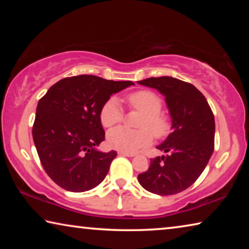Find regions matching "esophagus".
<instances>
[{
  "label": "esophagus",
  "instance_id": "obj_1",
  "mask_svg": "<svg viewBox=\"0 0 249 249\" xmlns=\"http://www.w3.org/2000/svg\"><path fill=\"white\" fill-rule=\"evenodd\" d=\"M119 155L120 156H126V157H134L135 154L133 153H126V151H119Z\"/></svg>",
  "mask_w": 249,
  "mask_h": 249
}]
</instances>
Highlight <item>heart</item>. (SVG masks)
Wrapping results in <instances>:
<instances>
[{
	"instance_id": "1",
	"label": "heart",
	"mask_w": 249,
	"mask_h": 249,
	"mask_svg": "<svg viewBox=\"0 0 249 249\" xmlns=\"http://www.w3.org/2000/svg\"><path fill=\"white\" fill-rule=\"evenodd\" d=\"M128 103L135 109L144 113L140 122V130H130L124 127L112 129L107 135V142L112 148L135 153L149 146L156 137H165L170 130V121L161 111L162 102L159 96L148 90L134 92L128 95ZM124 116L119 100L108 99L100 112V120L104 127H112L122 122Z\"/></svg>"
}]
</instances>
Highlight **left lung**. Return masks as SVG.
<instances>
[{
	"label": "left lung",
	"instance_id": "1",
	"mask_svg": "<svg viewBox=\"0 0 249 249\" xmlns=\"http://www.w3.org/2000/svg\"><path fill=\"white\" fill-rule=\"evenodd\" d=\"M137 82L165 96L172 122V133L157 146L169 155L151 158L148 170L138 175V181L155 195H176L196 182L213 154V112L204 95L191 83L172 77Z\"/></svg>",
	"mask_w": 249,
	"mask_h": 249
}]
</instances>
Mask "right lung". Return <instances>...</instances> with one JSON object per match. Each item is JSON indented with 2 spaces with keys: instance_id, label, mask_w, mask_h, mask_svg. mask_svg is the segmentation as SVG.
I'll use <instances>...</instances> for the list:
<instances>
[{
  "instance_id": "add662e5",
  "label": "right lung",
  "mask_w": 249,
  "mask_h": 249,
  "mask_svg": "<svg viewBox=\"0 0 249 249\" xmlns=\"http://www.w3.org/2000/svg\"><path fill=\"white\" fill-rule=\"evenodd\" d=\"M133 84L81 74L61 79L39 100L33 140L46 174L59 187L84 192L104 180L117 154L96 149L105 137L101 108Z\"/></svg>"
}]
</instances>
